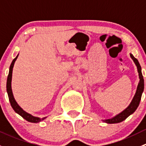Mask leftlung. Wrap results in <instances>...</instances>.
<instances>
[{
    "instance_id": "1",
    "label": "left lung",
    "mask_w": 146,
    "mask_h": 146,
    "mask_svg": "<svg viewBox=\"0 0 146 146\" xmlns=\"http://www.w3.org/2000/svg\"><path fill=\"white\" fill-rule=\"evenodd\" d=\"M131 58L133 59V62L136 64L137 69H138V76H139V82H138V87H137V90L136 94H135L134 97H133V100L131 102L130 104L127 107V108L125 109L123 111H121V113H119V114L116 115L115 117H114L111 119H104L102 120L103 121L107 123H120V122L123 121V120H125L128 117L131 115V114H133L135 111L136 110L137 107L139 105L140 101L141 99V95H142L143 92L144 90V80L143 77L142 72H141V67L140 66L139 62H138V60L132 55L131 54H130Z\"/></svg>"
}]
</instances>
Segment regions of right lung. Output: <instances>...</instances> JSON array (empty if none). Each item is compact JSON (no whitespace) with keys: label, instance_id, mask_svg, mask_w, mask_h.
Masks as SVG:
<instances>
[{"label":"right lung","instance_id":"obj_1","mask_svg":"<svg viewBox=\"0 0 146 146\" xmlns=\"http://www.w3.org/2000/svg\"><path fill=\"white\" fill-rule=\"evenodd\" d=\"M19 54H17V56L13 60L11 64H10V69H9V73H8V79H7V84H6V88H7V92H8V98H9V100L11 104V107H13V109L14 110V111H15L17 114H18L19 115L21 116L23 119H25V120H27V121L32 122V123H39V122L42 121L44 119L46 118V117H43V118H39L37 117H34L32 114H29V113L26 112L25 111L23 110L20 106L18 105V104L17 103V102L15 100L14 96H13V91H12V88H11V81H12V74H13V66H14L15 62L17 60V57H18Z\"/></svg>","mask_w":146,"mask_h":146}]
</instances>
